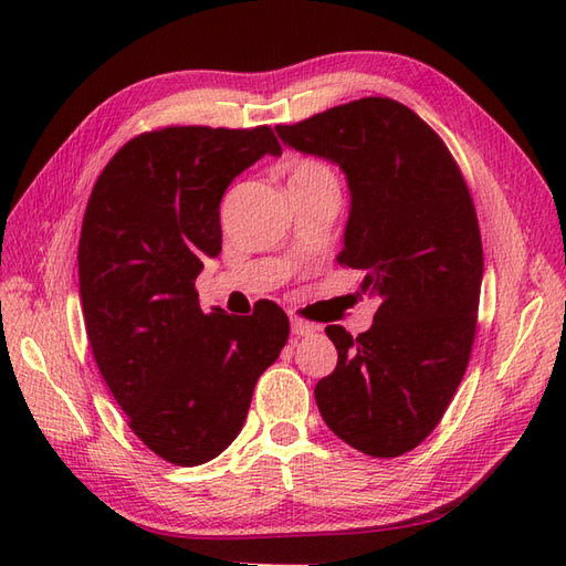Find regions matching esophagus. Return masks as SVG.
I'll return each instance as SVG.
<instances>
[{"mask_svg": "<svg viewBox=\"0 0 566 566\" xmlns=\"http://www.w3.org/2000/svg\"><path fill=\"white\" fill-rule=\"evenodd\" d=\"M316 331H318V323H311L302 316H292V333L298 335V338H302V335H314Z\"/></svg>", "mask_w": 566, "mask_h": 566, "instance_id": "esophagus-1", "label": "esophagus"}]
</instances>
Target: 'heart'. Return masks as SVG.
Instances as JSON below:
<instances>
[{"label": "heart", "instance_id": "b5f03b06", "mask_svg": "<svg viewBox=\"0 0 566 566\" xmlns=\"http://www.w3.org/2000/svg\"><path fill=\"white\" fill-rule=\"evenodd\" d=\"M290 185L292 189L335 185V175L326 163H321L316 158H296L290 167Z\"/></svg>", "mask_w": 566, "mask_h": 566}]
</instances>
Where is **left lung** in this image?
<instances>
[{"label":"left lung","mask_w":566,"mask_h":566,"mask_svg":"<svg viewBox=\"0 0 566 566\" xmlns=\"http://www.w3.org/2000/svg\"><path fill=\"white\" fill-rule=\"evenodd\" d=\"M276 134L343 167L353 207L338 264L363 270L359 292L379 296L367 333L326 328L338 365L316 384L318 411L369 457L411 452L448 411L476 335L484 250L464 175L436 130L389 97Z\"/></svg>","instance_id":"left-lung-1"}]
</instances>
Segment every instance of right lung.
Listing matches in <instances>:
<instances>
[{
	"instance_id": "obj_1",
	"label": "right lung",
	"mask_w": 566,
	"mask_h": 566,
	"mask_svg": "<svg viewBox=\"0 0 566 566\" xmlns=\"http://www.w3.org/2000/svg\"><path fill=\"white\" fill-rule=\"evenodd\" d=\"M282 146L270 126H165L124 143L84 209L77 264L92 355L128 428L197 467L245 423L252 389L290 338L276 304L203 314L197 274L221 252V199Z\"/></svg>"
}]
</instances>
